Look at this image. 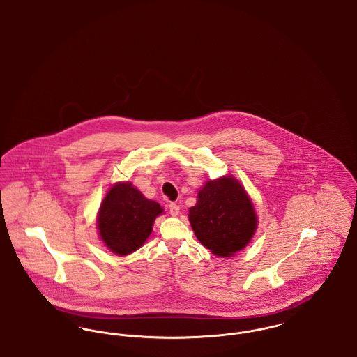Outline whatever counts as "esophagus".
Masks as SVG:
<instances>
[{"instance_id": "obj_1", "label": "esophagus", "mask_w": 357, "mask_h": 357, "mask_svg": "<svg viewBox=\"0 0 357 357\" xmlns=\"http://www.w3.org/2000/svg\"><path fill=\"white\" fill-rule=\"evenodd\" d=\"M169 210H170L171 215H178V213H179V204H175V202H171L169 204Z\"/></svg>"}]
</instances>
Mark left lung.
Masks as SVG:
<instances>
[{"instance_id": "1", "label": "left lung", "mask_w": 357, "mask_h": 357, "mask_svg": "<svg viewBox=\"0 0 357 357\" xmlns=\"http://www.w3.org/2000/svg\"><path fill=\"white\" fill-rule=\"evenodd\" d=\"M188 220L198 241L220 257L242 250L257 227L253 204L231 176L207 182L188 210Z\"/></svg>"}]
</instances>
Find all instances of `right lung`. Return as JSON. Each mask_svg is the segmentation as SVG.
<instances>
[{
  "mask_svg": "<svg viewBox=\"0 0 357 357\" xmlns=\"http://www.w3.org/2000/svg\"><path fill=\"white\" fill-rule=\"evenodd\" d=\"M162 213L160 204L144 198L131 183H118L100 206L98 223L102 242L116 255H130L151 234L153 221Z\"/></svg>",
  "mask_w": 357,
  "mask_h": 357,
  "instance_id": "add662e5",
  "label": "right lung"
}]
</instances>
